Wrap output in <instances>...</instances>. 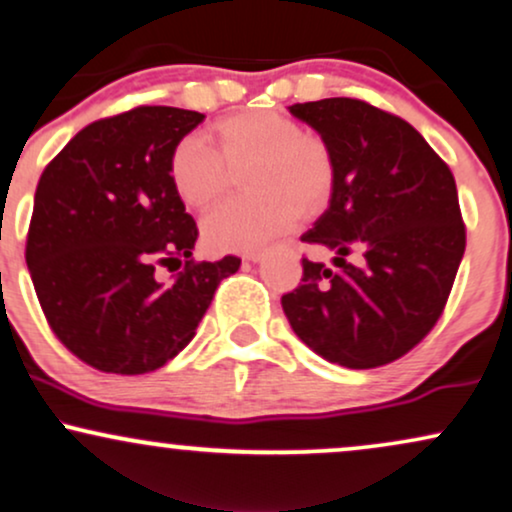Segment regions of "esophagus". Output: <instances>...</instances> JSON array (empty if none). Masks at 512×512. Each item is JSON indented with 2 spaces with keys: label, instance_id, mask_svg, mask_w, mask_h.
<instances>
[{
  "label": "esophagus",
  "instance_id": "34e87169",
  "mask_svg": "<svg viewBox=\"0 0 512 512\" xmlns=\"http://www.w3.org/2000/svg\"><path fill=\"white\" fill-rule=\"evenodd\" d=\"M245 260H248V262H262L264 260V252H252V255H248V257H245Z\"/></svg>",
  "mask_w": 512,
  "mask_h": 512
}]
</instances>
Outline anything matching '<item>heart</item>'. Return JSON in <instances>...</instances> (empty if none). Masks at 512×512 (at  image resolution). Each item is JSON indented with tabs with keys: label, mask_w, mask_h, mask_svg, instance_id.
I'll list each match as a JSON object with an SVG mask.
<instances>
[{
	"label": "heart",
	"mask_w": 512,
	"mask_h": 512,
	"mask_svg": "<svg viewBox=\"0 0 512 512\" xmlns=\"http://www.w3.org/2000/svg\"><path fill=\"white\" fill-rule=\"evenodd\" d=\"M210 148L196 134L177 141L167 160L172 189L193 210L224 196L231 172L243 174L248 198L226 203L203 222L212 252H252L281 236L297 215H316L333 189V155L319 134L276 111L234 115L212 127Z\"/></svg>",
	"instance_id": "obj_1"
}]
</instances>
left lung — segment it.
Instances as JSON below:
<instances>
[{
    "label": "left lung",
    "mask_w": 512,
    "mask_h": 512,
    "mask_svg": "<svg viewBox=\"0 0 512 512\" xmlns=\"http://www.w3.org/2000/svg\"><path fill=\"white\" fill-rule=\"evenodd\" d=\"M288 111L331 148V203L302 241L335 257H302L283 312L331 364L385 366L432 331L449 300L465 252L454 174L409 122L366 101L338 96Z\"/></svg>",
    "instance_id": "8db88e82"
}]
</instances>
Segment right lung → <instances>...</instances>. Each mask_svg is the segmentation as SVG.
<instances>
[{
	"label": "right lung",
	"mask_w": 512,
	"mask_h": 512,
	"mask_svg": "<svg viewBox=\"0 0 512 512\" xmlns=\"http://www.w3.org/2000/svg\"><path fill=\"white\" fill-rule=\"evenodd\" d=\"M203 120L172 106L96 120L37 184L25 245L32 286L56 338L103 373L139 375L177 357L241 267L234 255L191 260L198 226L167 172L174 144ZM172 261L182 271L160 282L157 267Z\"/></svg>",
	"instance_id": "right-lung-1"
}]
</instances>
